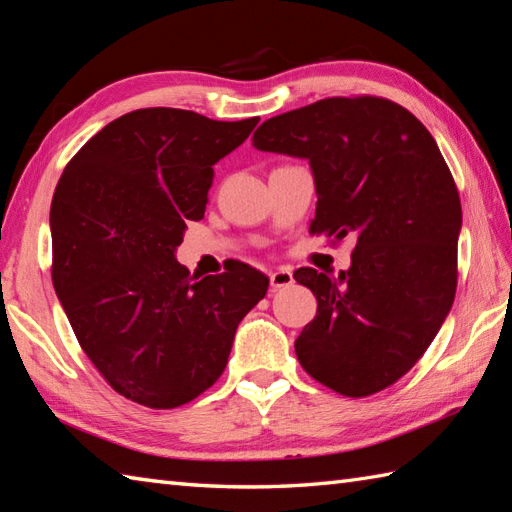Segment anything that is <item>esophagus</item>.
Here are the masks:
<instances>
[{
  "mask_svg": "<svg viewBox=\"0 0 512 512\" xmlns=\"http://www.w3.org/2000/svg\"><path fill=\"white\" fill-rule=\"evenodd\" d=\"M295 284V279H292V273L288 268H277L270 273V288L279 290V288H288Z\"/></svg>",
  "mask_w": 512,
  "mask_h": 512,
  "instance_id": "1",
  "label": "esophagus"
}]
</instances>
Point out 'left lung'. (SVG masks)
<instances>
[{"instance_id": "left-lung-1", "label": "left lung", "mask_w": 512, "mask_h": 512, "mask_svg": "<svg viewBox=\"0 0 512 512\" xmlns=\"http://www.w3.org/2000/svg\"><path fill=\"white\" fill-rule=\"evenodd\" d=\"M253 147L308 160L310 231L356 237L339 277L295 273L317 297L295 341L301 367L352 398L396 383L436 339L458 286L462 206L436 140L398 103L358 96L268 118Z\"/></svg>"}]
</instances>
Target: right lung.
I'll list each match as a JSON object with an SVG mask.
<instances>
[{
  "label": "right lung",
  "instance_id": "add662e5",
  "mask_svg": "<svg viewBox=\"0 0 512 512\" xmlns=\"http://www.w3.org/2000/svg\"><path fill=\"white\" fill-rule=\"evenodd\" d=\"M257 123L147 107L105 125L63 169L52 284L83 352L138 405L173 409L209 389L266 295L268 277L248 264L195 279L176 259L187 222L204 215L213 165Z\"/></svg>",
  "mask_w": 512,
  "mask_h": 512
}]
</instances>
